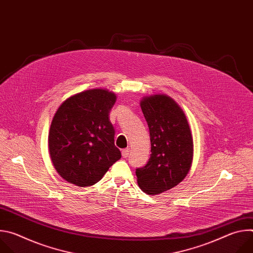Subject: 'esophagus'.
<instances>
[{
    "instance_id": "1",
    "label": "esophagus",
    "mask_w": 253,
    "mask_h": 253,
    "mask_svg": "<svg viewBox=\"0 0 253 253\" xmlns=\"http://www.w3.org/2000/svg\"><path fill=\"white\" fill-rule=\"evenodd\" d=\"M129 154H130V148H126V149H123V150H122V156H123L124 158L128 157Z\"/></svg>"
}]
</instances>
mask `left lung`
<instances>
[{"mask_svg":"<svg viewBox=\"0 0 253 253\" xmlns=\"http://www.w3.org/2000/svg\"><path fill=\"white\" fill-rule=\"evenodd\" d=\"M149 127L151 155L136 169L137 183L149 195L161 194L178 185L188 174L193 160V138L186 115L165 94L144 96L140 101Z\"/></svg>","mask_w":253,"mask_h":253,"instance_id":"left-lung-1","label":"left lung"}]
</instances>
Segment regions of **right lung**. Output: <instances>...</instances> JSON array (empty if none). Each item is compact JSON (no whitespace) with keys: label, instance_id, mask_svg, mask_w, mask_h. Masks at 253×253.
Listing matches in <instances>:
<instances>
[{"label":"right lung","instance_id":"add662e5","mask_svg":"<svg viewBox=\"0 0 253 253\" xmlns=\"http://www.w3.org/2000/svg\"><path fill=\"white\" fill-rule=\"evenodd\" d=\"M116 99L115 93L96 88L72 95L59 106L48 145L56 171L67 182L91 186L121 158L109 119Z\"/></svg>","mask_w":253,"mask_h":253}]
</instances>
